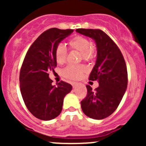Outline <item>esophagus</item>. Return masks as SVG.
<instances>
[{
  "instance_id": "1",
  "label": "esophagus",
  "mask_w": 146,
  "mask_h": 146,
  "mask_svg": "<svg viewBox=\"0 0 146 146\" xmlns=\"http://www.w3.org/2000/svg\"><path fill=\"white\" fill-rule=\"evenodd\" d=\"M78 83H77V82H72V85H73V88H76L78 86Z\"/></svg>"
}]
</instances>
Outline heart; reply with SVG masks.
<instances>
[{"label": "heart", "mask_w": 146, "mask_h": 146, "mask_svg": "<svg viewBox=\"0 0 146 146\" xmlns=\"http://www.w3.org/2000/svg\"><path fill=\"white\" fill-rule=\"evenodd\" d=\"M69 46L72 49L80 51L82 59L90 61L95 56V47L91 45L88 38L83 36H76L69 41ZM67 48L62 44H58L55 48V58L57 64H63L67 57ZM85 67L82 65H70L62 70L64 77L70 80H77L85 72Z\"/></svg>", "instance_id": "heart-1"}]
</instances>
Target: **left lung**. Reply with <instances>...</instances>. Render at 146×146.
<instances>
[{
    "mask_svg": "<svg viewBox=\"0 0 146 146\" xmlns=\"http://www.w3.org/2000/svg\"><path fill=\"white\" fill-rule=\"evenodd\" d=\"M79 34L92 38L97 46V60L89 80H98L99 87L92 90L87 85V96L81 101L84 114L90 118L103 119L118 107L127 88L126 65L120 49L101 29H77Z\"/></svg>",
    "mask_w": 146,
    "mask_h": 146,
    "instance_id": "obj_1",
    "label": "left lung"
}]
</instances>
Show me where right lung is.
I'll list each match as a JSON object with an SVG mask.
<instances>
[{"label":"right lung","instance_id":"obj_1","mask_svg":"<svg viewBox=\"0 0 146 146\" xmlns=\"http://www.w3.org/2000/svg\"><path fill=\"white\" fill-rule=\"evenodd\" d=\"M73 29L51 28L44 32L27 51L20 73L22 97L29 111L36 118L48 121L62 111L64 99L71 91L72 85L61 81L52 85L48 72L54 70L57 63L55 48Z\"/></svg>","mask_w":146,"mask_h":146}]
</instances>
